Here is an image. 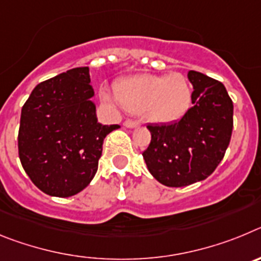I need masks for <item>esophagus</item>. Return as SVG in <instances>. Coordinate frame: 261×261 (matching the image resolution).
<instances>
[{"instance_id": "1", "label": "esophagus", "mask_w": 261, "mask_h": 261, "mask_svg": "<svg viewBox=\"0 0 261 261\" xmlns=\"http://www.w3.org/2000/svg\"><path fill=\"white\" fill-rule=\"evenodd\" d=\"M138 125H140V123L135 121V120H125L124 121V126H126V128H136Z\"/></svg>"}]
</instances>
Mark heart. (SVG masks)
Segmentation results:
<instances>
[{"label":"heart","instance_id":"b5f03b06","mask_svg":"<svg viewBox=\"0 0 261 261\" xmlns=\"http://www.w3.org/2000/svg\"><path fill=\"white\" fill-rule=\"evenodd\" d=\"M119 103L132 114L159 124L179 121L192 105V87L181 73L137 74L115 85Z\"/></svg>","mask_w":261,"mask_h":261}]
</instances>
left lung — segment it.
Listing matches in <instances>:
<instances>
[{
    "instance_id": "1",
    "label": "left lung",
    "mask_w": 261,
    "mask_h": 261,
    "mask_svg": "<svg viewBox=\"0 0 261 261\" xmlns=\"http://www.w3.org/2000/svg\"><path fill=\"white\" fill-rule=\"evenodd\" d=\"M192 107L176 123L147 125L151 141L142 153L159 183L186 187L204 180L222 161L232 133V100L220 81L188 71Z\"/></svg>"
}]
</instances>
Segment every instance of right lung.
Instances as JSON below:
<instances>
[{"instance_id":"right-lung-1","label":"right lung","mask_w":261,"mask_h":261,"mask_svg":"<svg viewBox=\"0 0 261 261\" xmlns=\"http://www.w3.org/2000/svg\"><path fill=\"white\" fill-rule=\"evenodd\" d=\"M89 68H74L40 82L22 107L20 163L49 196L69 197L95 176L106 136L119 125L98 123Z\"/></svg>"}]
</instances>
